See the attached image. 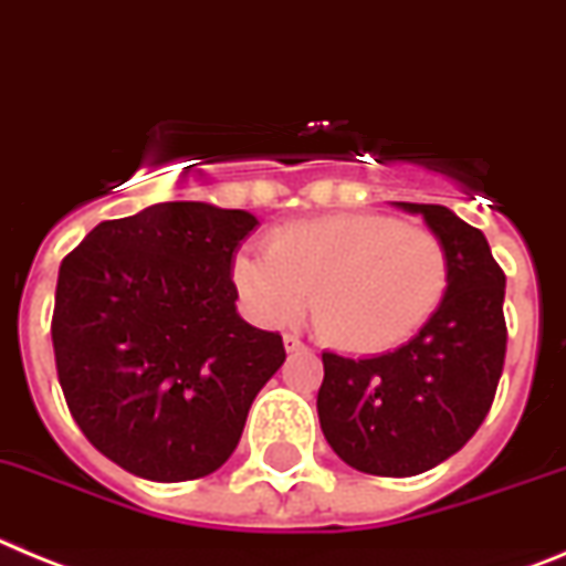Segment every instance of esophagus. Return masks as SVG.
<instances>
[{
  "label": "esophagus",
  "mask_w": 566,
  "mask_h": 566,
  "mask_svg": "<svg viewBox=\"0 0 566 566\" xmlns=\"http://www.w3.org/2000/svg\"><path fill=\"white\" fill-rule=\"evenodd\" d=\"M284 349H287V353H304V349H307V346H304V340L298 338V335H284Z\"/></svg>",
  "instance_id": "obj_1"
}]
</instances>
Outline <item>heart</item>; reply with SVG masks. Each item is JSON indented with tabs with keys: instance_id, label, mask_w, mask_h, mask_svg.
I'll use <instances>...</instances> for the list:
<instances>
[{
	"instance_id": "obj_1",
	"label": "heart",
	"mask_w": 566,
	"mask_h": 566,
	"mask_svg": "<svg viewBox=\"0 0 566 566\" xmlns=\"http://www.w3.org/2000/svg\"><path fill=\"white\" fill-rule=\"evenodd\" d=\"M233 284L271 327L302 318L313 295L321 338L375 355L406 344L434 315L448 256L429 228L384 213H327L276 228L268 253H237Z\"/></svg>"
}]
</instances>
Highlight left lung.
<instances>
[{
    "label": "left lung",
    "mask_w": 566,
    "mask_h": 566,
    "mask_svg": "<svg viewBox=\"0 0 566 566\" xmlns=\"http://www.w3.org/2000/svg\"><path fill=\"white\" fill-rule=\"evenodd\" d=\"M446 248L448 287L420 333L395 353H324L318 420L335 454L375 476L440 465L485 420L505 364V273L485 233L446 206L395 202Z\"/></svg>",
    "instance_id": "left-lung-1"
}]
</instances>
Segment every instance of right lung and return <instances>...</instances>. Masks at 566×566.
Instances as JSON below:
<instances>
[{"mask_svg":"<svg viewBox=\"0 0 566 566\" xmlns=\"http://www.w3.org/2000/svg\"><path fill=\"white\" fill-rule=\"evenodd\" d=\"M251 211L157 202L106 220L59 268L53 349L78 429L151 482L208 476L284 364L279 333L237 310L233 256Z\"/></svg>","mask_w":566,"mask_h":566,"instance_id":"add662e5","label":"right lung"}]
</instances>
